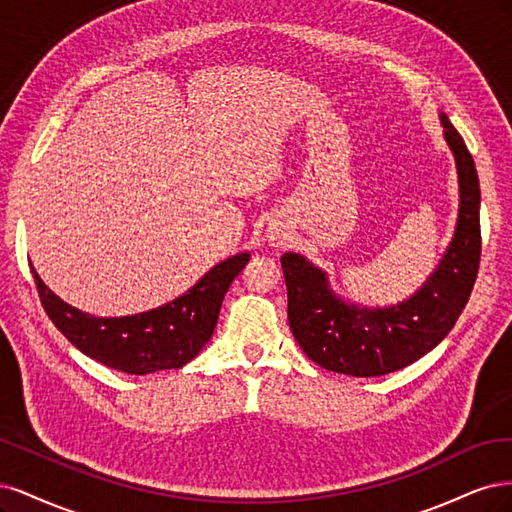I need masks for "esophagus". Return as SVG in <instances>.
<instances>
[{
    "mask_svg": "<svg viewBox=\"0 0 512 512\" xmlns=\"http://www.w3.org/2000/svg\"><path fill=\"white\" fill-rule=\"evenodd\" d=\"M280 242H283V238H280L278 232H274V234H272V244H280Z\"/></svg>",
    "mask_w": 512,
    "mask_h": 512,
    "instance_id": "obj_1",
    "label": "esophagus"
}]
</instances>
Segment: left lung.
<instances>
[{
  "label": "left lung",
  "mask_w": 512,
  "mask_h": 512,
  "mask_svg": "<svg viewBox=\"0 0 512 512\" xmlns=\"http://www.w3.org/2000/svg\"><path fill=\"white\" fill-rule=\"evenodd\" d=\"M440 121L457 166L459 214L447 253L412 298L389 308L346 304L306 257H280L293 338L329 372L368 378L410 366L444 340L470 300L481 263V187L464 138L444 112Z\"/></svg>",
  "instance_id": "8db88e82"
}]
</instances>
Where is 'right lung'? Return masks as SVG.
<instances>
[{
  "label": "right lung",
  "mask_w": 512,
  "mask_h": 512,
  "mask_svg": "<svg viewBox=\"0 0 512 512\" xmlns=\"http://www.w3.org/2000/svg\"><path fill=\"white\" fill-rule=\"evenodd\" d=\"M246 261L249 253L229 257L174 302L131 317L87 315L57 298L34 268L31 274L48 319L78 351L112 370L142 376L183 368L202 351L217 327L225 293Z\"/></svg>",
  "instance_id": "right-lung-1"
}]
</instances>
